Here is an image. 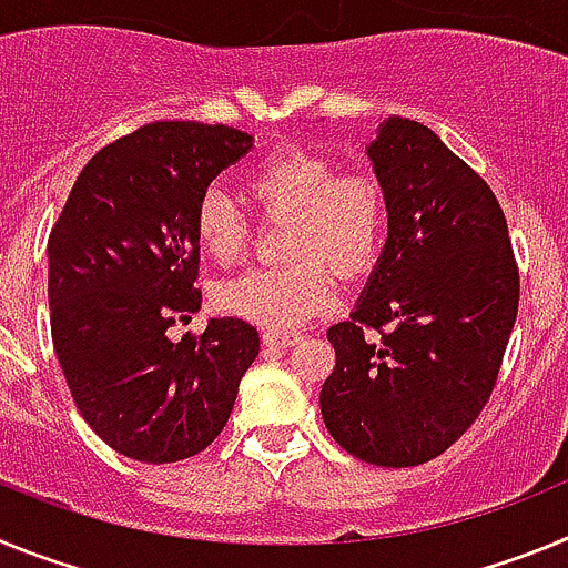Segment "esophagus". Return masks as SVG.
<instances>
[{
	"label": "esophagus",
	"instance_id": "esophagus-1",
	"mask_svg": "<svg viewBox=\"0 0 568 568\" xmlns=\"http://www.w3.org/2000/svg\"><path fill=\"white\" fill-rule=\"evenodd\" d=\"M261 341H264V346H270V349H287V346L298 344L301 335L298 333H281V329H267V333L261 335Z\"/></svg>",
	"mask_w": 568,
	"mask_h": 568
}]
</instances>
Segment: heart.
I'll use <instances>...</instances> for the list:
<instances>
[{"mask_svg": "<svg viewBox=\"0 0 568 568\" xmlns=\"http://www.w3.org/2000/svg\"><path fill=\"white\" fill-rule=\"evenodd\" d=\"M338 169L333 155L301 144L270 150L247 173V190L267 210L290 213V264L255 267L224 281L219 307L267 329L307 324L333 304L335 275L375 264L386 233V190L369 170ZM199 244L215 261H233L247 241V222L224 190L210 187L195 207Z\"/></svg>", "mask_w": 568, "mask_h": 568, "instance_id": "1", "label": "heart"}]
</instances>
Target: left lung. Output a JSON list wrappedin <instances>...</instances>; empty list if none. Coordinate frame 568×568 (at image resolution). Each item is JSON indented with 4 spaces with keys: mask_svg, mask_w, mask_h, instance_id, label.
<instances>
[{
    "mask_svg": "<svg viewBox=\"0 0 568 568\" xmlns=\"http://www.w3.org/2000/svg\"><path fill=\"white\" fill-rule=\"evenodd\" d=\"M366 159L386 190V241L349 321L327 329L321 418L349 455L400 469L438 458L478 418L520 284L498 199L426 124L389 115Z\"/></svg>",
    "mask_w": 568,
    "mask_h": 568,
    "instance_id": "8db88e82",
    "label": "left lung"
}]
</instances>
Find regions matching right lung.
Instances as JSON below:
<instances>
[{
  "mask_svg": "<svg viewBox=\"0 0 568 568\" xmlns=\"http://www.w3.org/2000/svg\"><path fill=\"white\" fill-rule=\"evenodd\" d=\"M253 148L224 124L153 122L99 150L48 241L50 333L90 429L124 458L173 464L207 449L258 355V329L210 318L195 293V207L215 175Z\"/></svg>",
  "mask_w": 568,
  "mask_h": 568,
  "instance_id": "add662e5",
  "label": "right lung"
}]
</instances>
